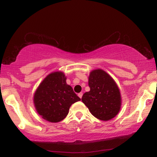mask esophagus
Wrapping results in <instances>:
<instances>
[{
    "mask_svg": "<svg viewBox=\"0 0 157 157\" xmlns=\"http://www.w3.org/2000/svg\"><path fill=\"white\" fill-rule=\"evenodd\" d=\"M82 95H83V94H82V93H79V94H78V96H79V98H82Z\"/></svg>",
    "mask_w": 157,
    "mask_h": 157,
    "instance_id": "34e87169",
    "label": "esophagus"
}]
</instances>
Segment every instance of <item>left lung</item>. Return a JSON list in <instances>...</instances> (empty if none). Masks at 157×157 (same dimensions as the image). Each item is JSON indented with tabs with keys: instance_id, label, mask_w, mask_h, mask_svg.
Returning a JSON list of instances; mask_svg holds the SVG:
<instances>
[{
	"instance_id": "1",
	"label": "left lung",
	"mask_w": 157,
	"mask_h": 157,
	"mask_svg": "<svg viewBox=\"0 0 157 157\" xmlns=\"http://www.w3.org/2000/svg\"><path fill=\"white\" fill-rule=\"evenodd\" d=\"M90 91L82 95V101L95 118L107 121L113 118L121 108V94L111 75L102 69H95L89 76Z\"/></svg>"
}]
</instances>
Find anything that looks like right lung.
<instances>
[{
  "mask_svg": "<svg viewBox=\"0 0 157 157\" xmlns=\"http://www.w3.org/2000/svg\"><path fill=\"white\" fill-rule=\"evenodd\" d=\"M79 100L72 87L66 84V77L62 71L48 75L37 87L33 97L36 112L50 123L63 120L71 106Z\"/></svg>",
  "mask_w": 157,
  "mask_h": 157,
  "instance_id": "add662e5",
  "label": "right lung"
}]
</instances>
